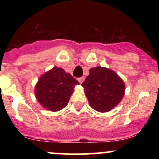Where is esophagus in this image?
<instances>
[{"instance_id":"34e87169","label":"esophagus","mask_w":159,"mask_h":159,"mask_svg":"<svg viewBox=\"0 0 159 159\" xmlns=\"http://www.w3.org/2000/svg\"><path fill=\"white\" fill-rule=\"evenodd\" d=\"M84 79H85L84 77H81V78H78V81H79L80 84H82V83H83V81H84Z\"/></svg>"}]
</instances>
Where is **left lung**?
Here are the masks:
<instances>
[{
	"mask_svg": "<svg viewBox=\"0 0 159 159\" xmlns=\"http://www.w3.org/2000/svg\"><path fill=\"white\" fill-rule=\"evenodd\" d=\"M89 105L104 113L117 106L125 95V83L116 72L106 67L96 66L82 83Z\"/></svg>",
	"mask_w": 159,
	"mask_h": 159,
	"instance_id": "1",
	"label": "left lung"
}]
</instances>
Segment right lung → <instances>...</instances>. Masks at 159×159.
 I'll list each match as a JSON object with an SVG mask.
<instances>
[{"label":"right lung","mask_w":159,"mask_h":159,"mask_svg":"<svg viewBox=\"0 0 159 159\" xmlns=\"http://www.w3.org/2000/svg\"><path fill=\"white\" fill-rule=\"evenodd\" d=\"M79 82L61 67H53L42 75L35 86V96L48 111H61L69 103L75 86Z\"/></svg>","instance_id":"obj_1"}]
</instances>
